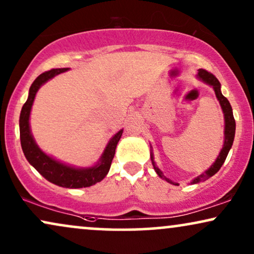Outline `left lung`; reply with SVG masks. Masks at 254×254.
Listing matches in <instances>:
<instances>
[{
    "label": "left lung",
    "instance_id": "left-lung-1",
    "mask_svg": "<svg viewBox=\"0 0 254 254\" xmlns=\"http://www.w3.org/2000/svg\"><path fill=\"white\" fill-rule=\"evenodd\" d=\"M197 78L199 79V81L204 82L205 84L212 86V89L214 90V94H216V97L220 104L221 110H223L225 127H224V144H223V147H221L219 155H218V157H217V159L214 160L213 164L211 165L210 168L206 170V171H204L201 175H199L198 177L192 179L191 184H198V183H200V182H205L206 179L212 177L213 175H216V173L219 171L221 165H223L224 162H225L227 155H229V151L231 150V147H232V144L234 140V133H236V121H234V117H233L232 108H231V104H230V102L227 101V98L224 97L223 94H221V90H220L221 85H220L219 81H218V79L212 75V73L207 72L206 70H203V69L198 70ZM150 156H151V162H152L153 169H155L157 175H158L162 179H164V181L170 183V184L178 185V183H175V182H172L171 179L166 178L164 176V173L160 171V169L156 165L155 158H153L152 149H151Z\"/></svg>",
    "mask_w": 254,
    "mask_h": 254
}]
</instances>
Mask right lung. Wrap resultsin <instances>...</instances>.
Segmentation results:
<instances>
[{"label": "right lung", "mask_w": 254, "mask_h": 254, "mask_svg": "<svg viewBox=\"0 0 254 254\" xmlns=\"http://www.w3.org/2000/svg\"><path fill=\"white\" fill-rule=\"evenodd\" d=\"M69 68L62 69H51L49 71L41 73L33 82L30 89H29L28 99L23 107H22L20 115V138L21 146L23 150L25 158L30 165H33L38 172L43 176L47 181L53 184L62 186L66 189H81L88 188L96 184V183L103 181L105 176L110 170L111 162L114 159L115 151L118 142H120L123 129L114 134L109 140L107 146L102 153L99 159L95 165L88 166V168H76V166L65 164L61 160H57L49 155H47L37 143L31 133L30 129V112L33 108L35 97L38 89L42 85L46 84L51 78L60 75V73L68 71Z\"/></svg>", "instance_id": "right-lung-1"}]
</instances>
